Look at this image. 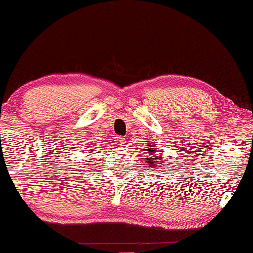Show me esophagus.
I'll use <instances>...</instances> for the list:
<instances>
[{
  "instance_id": "esophagus-1",
  "label": "esophagus",
  "mask_w": 253,
  "mask_h": 253,
  "mask_svg": "<svg viewBox=\"0 0 253 253\" xmlns=\"http://www.w3.org/2000/svg\"><path fill=\"white\" fill-rule=\"evenodd\" d=\"M115 143H116V145H119V146H125V144H126V139H125L124 137H116Z\"/></svg>"
}]
</instances>
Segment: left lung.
Returning <instances> with one entry per match:
<instances>
[{
    "label": "left lung",
    "instance_id": "1",
    "mask_svg": "<svg viewBox=\"0 0 253 253\" xmlns=\"http://www.w3.org/2000/svg\"><path fill=\"white\" fill-rule=\"evenodd\" d=\"M145 151H148V154L150 155V157L146 158L148 168H154V171H156V168L163 167L165 158L162 157V150H157L156 144H154V145L149 144L148 149H145Z\"/></svg>",
    "mask_w": 253,
    "mask_h": 253
}]
</instances>
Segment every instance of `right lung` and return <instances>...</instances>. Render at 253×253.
<instances>
[{
	"instance_id": "right-lung-1",
	"label": "right lung",
	"mask_w": 253,
	"mask_h": 253,
	"mask_svg": "<svg viewBox=\"0 0 253 253\" xmlns=\"http://www.w3.org/2000/svg\"><path fill=\"white\" fill-rule=\"evenodd\" d=\"M88 145H91V144H88ZM91 148H95V146H91ZM91 150H92V149H91Z\"/></svg>"
}]
</instances>
